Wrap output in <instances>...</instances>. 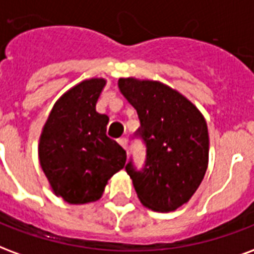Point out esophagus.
Here are the masks:
<instances>
[{
	"label": "esophagus",
	"instance_id": "1",
	"mask_svg": "<svg viewBox=\"0 0 254 254\" xmlns=\"http://www.w3.org/2000/svg\"><path fill=\"white\" fill-rule=\"evenodd\" d=\"M118 142H119V145L122 146L123 149L127 150V139H126V138H120V139L118 140Z\"/></svg>",
	"mask_w": 254,
	"mask_h": 254
}]
</instances>
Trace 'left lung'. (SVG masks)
Returning a JSON list of instances; mask_svg holds the SVG:
<instances>
[{
	"label": "left lung",
	"mask_w": 254,
	"mask_h": 254,
	"mask_svg": "<svg viewBox=\"0 0 254 254\" xmlns=\"http://www.w3.org/2000/svg\"><path fill=\"white\" fill-rule=\"evenodd\" d=\"M120 93L136 109V134L146 143V165L126 166L140 203L169 212L190 201L204 179L210 139L203 114L176 89L153 79L119 78Z\"/></svg>",
	"instance_id": "left-lung-1"
}]
</instances>
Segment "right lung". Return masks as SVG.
Returning <instances> with one entry per match:
<instances>
[{
  "mask_svg": "<svg viewBox=\"0 0 254 254\" xmlns=\"http://www.w3.org/2000/svg\"><path fill=\"white\" fill-rule=\"evenodd\" d=\"M105 85V78H89L64 92L39 138V161L50 188L68 204L97 201L109 179L125 168L126 151L107 136L109 118L96 111Z\"/></svg>",
  "mask_w": 254,
  "mask_h": 254,
  "instance_id": "add662e5",
  "label": "right lung"
}]
</instances>
